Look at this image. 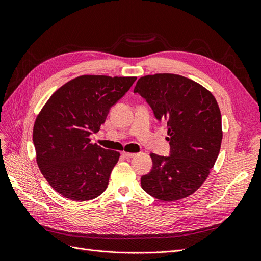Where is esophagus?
<instances>
[{
	"label": "esophagus",
	"mask_w": 261,
	"mask_h": 261,
	"mask_svg": "<svg viewBox=\"0 0 261 261\" xmlns=\"http://www.w3.org/2000/svg\"><path fill=\"white\" fill-rule=\"evenodd\" d=\"M122 154H123V156L125 158V159H130V158L135 156V153H130V152H123Z\"/></svg>",
	"instance_id": "34e87169"
}]
</instances>
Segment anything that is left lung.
Returning <instances> with one entry per match:
<instances>
[{
    "instance_id": "obj_1",
    "label": "left lung",
    "mask_w": 261,
    "mask_h": 261,
    "mask_svg": "<svg viewBox=\"0 0 261 261\" xmlns=\"http://www.w3.org/2000/svg\"><path fill=\"white\" fill-rule=\"evenodd\" d=\"M134 92L168 126L170 155L151 153L152 169L140 183L150 196L176 201L194 194L216 163L222 141V120L216 98L204 87L175 74L140 77Z\"/></svg>"
}]
</instances>
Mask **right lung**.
<instances>
[{"label": "right lung", "mask_w": 261, "mask_h": 261, "mask_svg": "<svg viewBox=\"0 0 261 261\" xmlns=\"http://www.w3.org/2000/svg\"><path fill=\"white\" fill-rule=\"evenodd\" d=\"M136 77L83 75L55 91L38 114L33 140L38 167L54 191L87 201L103 193L120 152L91 144L112 106Z\"/></svg>", "instance_id": "obj_1"}]
</instances>
